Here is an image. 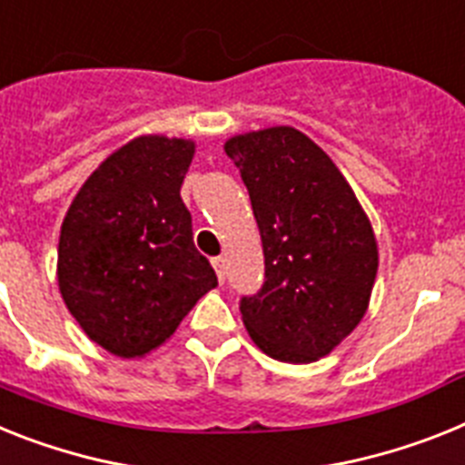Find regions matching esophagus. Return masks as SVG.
I'll use <instances>...</instances> for the list:
<instances>
[{
  "mask_svg": "<svg viewBox=\"0 0 465 465\" xmlns=\"http://www.w3.org/2000/svg\"><path fill=\"white\" fill-rule=\"evenodd\" d=\"M213 267H214V272H217V279H220V283H222V281H224V274H226L224 257H213Z\"/></svg>",
  "mask_w": 465,
  "mask_h": 465,
  "instance_id": "esophagus-1",
  "label": "esophagus"
}]
</instances>
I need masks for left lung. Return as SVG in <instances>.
<instances>
[{
    "mask_svg": "<svg viewBox=\"0 0 465 465\" xmlns=\"http://www.w3.org/2000/svg\"><path fill=\"white\" fill-rule=\"evenodd\" d=\"M251 196L264 283L241 298L255 345L288 364L329 354L361 322L378 269L373 229L333 160L292 127L224 143Z\"/></svg>",
    "mask_w": 465,
    "mask_h": 465,
    "instance_id": "obj_1",
    "label": "left lung"
}]
</instances>
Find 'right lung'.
Returning a JSON list of instances; mask_svg holds the SVG:
<instances>
[{"label":"right lung","mask_w":465,"mask_h":465,"mask_svg":"<svg viewBox=\"0 0 465 465\" xmlns=\"http://www.w3.org/2000/svg\"><path fill=\"white\" fill-rule=\"evenodd\" d=\"M193 142L139 136L84 182L61 226L58 288L104 350L143 357L217 286L179 196Z\"/></svg>","instance_id":"right-lung-1"}]
</instances>
